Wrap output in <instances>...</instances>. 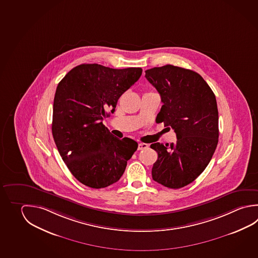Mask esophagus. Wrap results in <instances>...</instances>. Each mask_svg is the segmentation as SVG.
<instances>
[{
  "instance_id": "obj_1",
  "label": "esophagus",
  "mask_w": 258,
  "mask_h": 258,
  "mask_svg": "<svg viewBox=\"0 0 258 258\" xmlns=\"http://www.w3.org/2000/svg\"><path fill=\"white\" fill-rule=\"evenodd\" d=\"M148 145L147 144H144V143H140L139 145H138V150H143V149H146V148H148Z\"/></svg>"
}]
</instances>
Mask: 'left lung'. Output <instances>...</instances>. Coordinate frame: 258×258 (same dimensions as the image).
<instances>
[{"label": "left lung", "instance_id": "obj_1", "mask_svg": "<svg viewBox=\"0 0 258 258\" xmlns=\"http://www.w3.org/2000/svg\"><path fill=\"white\" fill-rule=\"evenodd\" d=\"M146 77L163 102L156 122L172 127L177 138L170 146L151 145L158 154L152 176L165 187H183L204 172L218 144L216 95L201 75L178 66L152 68Z\"/></svg>", "mask_w": 258, "mask_h": 258}]
</instances>
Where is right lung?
<instances>
[{
    "label": "right lung",
    "instance_id": "add662e5",
    "mask_svg": "<svg viewBox=\"0 0 258 258\" xmlns=\"http://www.w3.org/2000/svg\"><path fill=\"white\" fill-rule=\"evenodd\" d=\"M142 68L112 69L97 63L73 68L58 84L52 132L66 166L80 183L107 187L121 178L138 144L112 136L103 119L142 75Z\"/></svg>",
    "mask_w": 258,
    "mask_h": 258
}]
</instances>
